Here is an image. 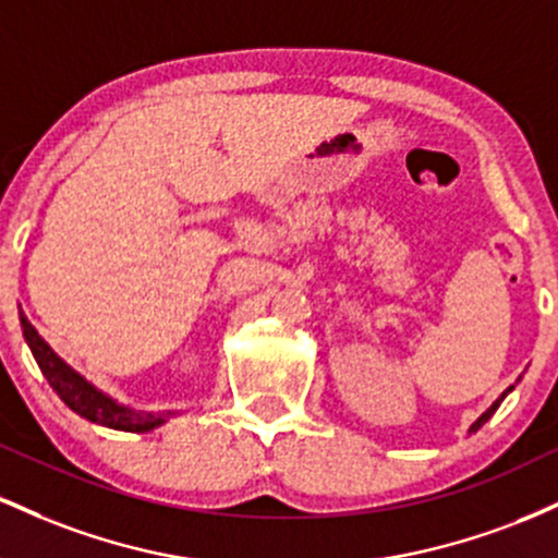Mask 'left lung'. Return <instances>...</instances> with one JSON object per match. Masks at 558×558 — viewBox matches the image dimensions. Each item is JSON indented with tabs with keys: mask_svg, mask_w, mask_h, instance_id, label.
<instances>
[{
	"mask_svg": "<svg viewBox=\"0 0 558 558\" xmlns=\"http://www.w3.org/2000/svg\"><path fill=\"white\" fill-rule=\"evenodd\" d=\"M511 390H514V386H509V388H506V390H504V393H501V396H498V399H496V401H493V403H490V407H488V409H485V412H483V414H480V417H477L475 422H472L470 433H477V430H480V427H483V425H485V422H488V420L493 417V414H496V409H498V407H501V401L506 399V393H511Z\"/></svg>",
	"mask_w": 558,
	"mask_h": 558,
	"instance_id": "obj_1",
	"label": "left lung"
}]
</instances>
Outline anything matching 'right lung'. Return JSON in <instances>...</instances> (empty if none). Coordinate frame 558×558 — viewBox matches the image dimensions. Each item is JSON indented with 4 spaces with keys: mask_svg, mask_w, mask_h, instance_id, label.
Masks as SVG:
<instances>
[{
    "mask_svg": "<svg viewBox=\"0 0 558 558\" xmlns=\"http://www.w3.org/2000/svg\"><path fill=\"white\" fill-rule=\"evenodd\" d=\"M21 325L25 343L31 345V354L38 367H41L44 377L49 380V386L57 390L62 401L73 409L75 414H81L83 420L94 422V425L112 427V430H125V433H149L155 427L165 425L175 412H141V409L125 407V403L114 401L112 396H107L105 390H99L86 380L81 373H75L68 362H62L54 354V349L38 336V330L28 323V317L21 312Z\"/></svg>",
    "mask_w": 558,
    "mask_h": 558,
    "instance_id": "right-lung-1",
    "label": "right lung"
}]
</instances>
